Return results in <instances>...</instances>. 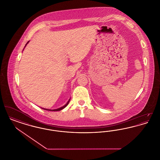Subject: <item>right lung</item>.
Here are the masks:
<instances>
[{
  "label": "right lung",
  "instance_id": "1",
  "mask_svg": "<svg viewBox=\"0 0 160 160\" xmlns=\"http://www.w3.org/2000/svg\"><path fill=\"white\" fill-rule=\"evenodd\" d=\"M29 42V41L27 42V44H26V46L28 44V43ZM26 46H25V47H26ZM69 100L70 99H69L68 101L67 102V103L65 105V106H63V107H61V108H58V109H54V110H50V109H46V108H43V109H44V110H49V111H60V110H62L63 108H64L65 107H66L67 106V105L68 104L69 102Z\"/></svg>",
  "mask_w": 160,
  "mask_h": 160
}]
</instances>
